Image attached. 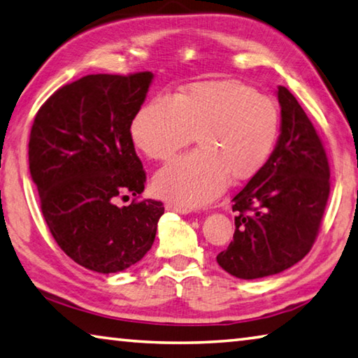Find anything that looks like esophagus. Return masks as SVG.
<instances>
[{
  "label": "esophagus",
  "mask_w": 358,
  "mask_h": 358,
  "mask_svg": "<svg viewBox=\"0 0 358 358\" xmlns=\"http://www.w3.org/2000/svg\"><path fill=\"white\" fill-rule=\"evenodd\" d=\"M166 210H169V211H175V213H180V215H186V213H189V210L181 208V207H177V205H175V203H166Z\"/></svg>",
  "instance_id": "1"
}]
</instances>
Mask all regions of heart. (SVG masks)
<instances>
[{"label":"heart","instance_id":"b5f03b06","mask_svg":"<svg viewBox=\"0 0 358 358\" xmlns=\"http://www.w3.org/2000/svg\"><path fill=\"white\" fill-rule=\"evenodd\" d=\"M280 131L275 102L238 82L194 83L175 96L159 94L131 121L132 142L156 161L171 159L197 134L201 150L161 169L153 181L157 196L186 210L220 197L229 178L262 171Z\"/></svg>","mask_w":358,"mask_h":358}]
</instances>
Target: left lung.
<instances>
[{
  "instance_id": "1",
  "label": "left lung",
  "mask_w": 358,
  "mask_h": 358,
  "mask_svg": "<svg viewBox=\"0 0 358 358\" xmlns=\"http://www.w3.org/2000/svg\"><path fill=\"white\" fill-rule=\"evenodd\" d=\"M281 134L268 162L234 197L235 234L217 264L232 276L256 280L281 273L316 241L330 194L322 141L299 101L278 88Z\"/></svg>"
}]
</instances>
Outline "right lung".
Returning <instances> with one entry per match:
<instances>
[{"instance_id":"add662e5","label":"right lung","mask_w":358,"mask_h":358,"mask_svg":"<svg viewBox=\"0 0 358 358\" xmlns=\"http://www.w3.org/2000/svg\"><path fill=\"white\" fill-rule=\"evenodd\" d=\"M153 74H92L57 90L29 132V173L42 216L58 246L98 273H117L150 251L159 201H138L147 173L136 153L131 121ZM132 193L126 208L116 201Z\"/></svg>"}]
</instances>
